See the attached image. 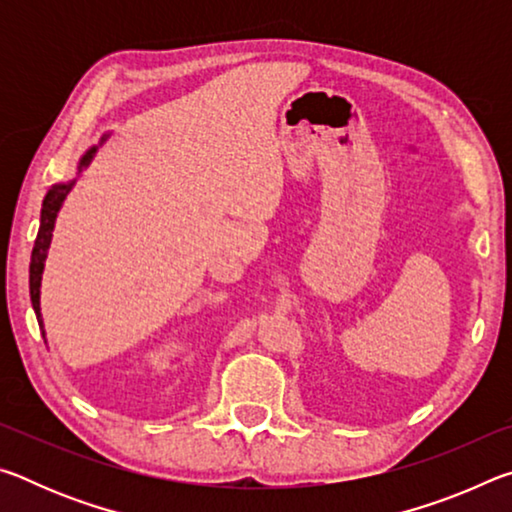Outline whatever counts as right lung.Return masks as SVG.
<instances>
[{
    "label": "right lung",
    "mask_w": 512,
    "mask_h": 512,
    "mask_svg": "<svg viewBox=\"0 0 512 512\" xmlns=\"http://www.w3.org/2000/svg\"><path fill=\"white\" fill-rule=\"evenodd\" d=\"M110 137V133H106L99 140V144L90 146L88 151H85L79 164H76V176L72 180H67V183H56L54 187L49 189L45 201H42V210H40V230H38V237H36V246H33V253H31V266H29V291H31V305L33 311H36V318H38V325L42 329V336L45 334V323H42V314H40V287H42V273H45V262H47V255H49V246H51V237H54V228H56V219H58V212L60 207H63L67 194L72 192L76 180L83 173V169H88L92 160H94V153L99 151V146H103Z\"/></svg>",
    "instance_id": "add662e5"
}]
</instances>
